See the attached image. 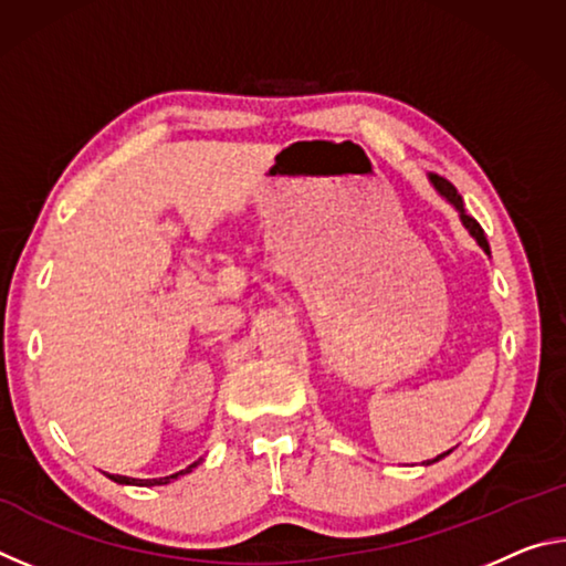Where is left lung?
<instances>
[{
  "label": "left lung",
  "instance_id": "1",
  "mask_svg": "<svg viewBox=\"0 0 566 566\" xmlns=\"http://www.w3.org/2000/svg\"><path fill=\"white\" fill-rule=\"evenodd\" d=\"M432 181H434V187H437L439 191H442V195L449 199V202H452V205L459 209V214H462V222H464V227L469 229V234H472V237L476 239V242H479V247H482L484 252L490 254V242H486V237H484V229L479 227V222H476V219H474L472 214H467V212H464L462 197L457 195V189H454L452 181H447V179H442V177H434V175H432ZM444 454H447V452H444ZM444 454H439L437 459H442ZM437 459H432V462H437ZM432 462H429V464H432Z\"/></svg>",
  "mask_w": 566,
  "mask_h": 566
}]
</instances>
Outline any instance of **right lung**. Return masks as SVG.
I'll return each instance as SVG.
<instances>
[{"label": "right lung", "mask_w": 566, "mask_h": 566, "mask_svg": "<svg viewBox=\"0 0 566 566\" xmlns=\"http://www.w3.org/2000/svg\"><path fill=\"white\" fill-rule=\"evenodd\" d=\"M195 467V464H191ZM191 467H187V469H181V472H177V474H169V476H159V479H132V476H119V474H107L109 479H114V482L117 484H137V486H159V484H169L171 479H177L179 474H187V472H191Z\"/></svg>", "instance_id": "obj_1"}]
</instances>
